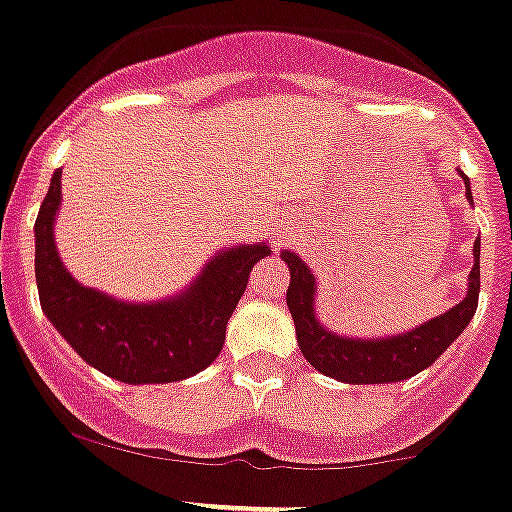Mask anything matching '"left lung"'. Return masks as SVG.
Returning a JSON list of instances; mask_svg holds the SVG:
<instances>
[{"mask_svg": "<svg viewBox=\"0 0 512 512\" xmlns=\"http://www.w3.org/2000/svg\"><path fill=\"white\" fill-rule=\"evenodd\" d=\"M465 180V195L473 202L468 177ZM282 260L290 267V287H287V307L295 320L297 345H300L305 360L317 372L335 377L350 385H382V382H400L418 375L420 370L433 365L455 337L470 325L475 310H478L480 295V240L473 245V270L468 275V295L450 307L443 315L423 322L410 332H400L393 337H342L320 325L315 315V290L317 282L310 267L295 255L285 250Z\"/></svg>", "mask_w": 512, "mask_h": 512, "instance_id": "left-lung-1", "label": "left lung"}]
</instances>
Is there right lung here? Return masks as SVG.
<instances>
[{"instance_id":"add662e5","label":"right lung","mask_w":512,"mask_h":512,"mask_svg":"<svg viewBox=\"0 0 512 512\" xmlns=\"http://www.w3.org/2000/svg\"><path fill=\"white\" fill-rule=\"evenodd\" d=\"M62 172H54L34 222V275L39 302L59 335L84 362L130 385L177 382L215 362L257 260L267 242L217 252L187 290L160 302H124L84 287L69 275L54 245L62 202Z\"/></svg>"}]
</instances>
